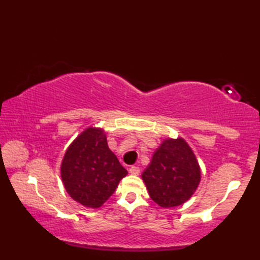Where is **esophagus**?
<instances>
[{"instance_id": "obj_1", "label": "esophagus", "mask_w": 260, "mask_h": 260, "mask_svg": "<svg viewBox=\"0 0 260 260\" xmlns=\"http://www.w3.org/2000/svg\"><path fill=\"white\" fill-rule=\"evenodd\" d=\"M140 168L139 167H131L129 168V173L133 175H139L140 174Z\"/></svg>"}]
</instances>
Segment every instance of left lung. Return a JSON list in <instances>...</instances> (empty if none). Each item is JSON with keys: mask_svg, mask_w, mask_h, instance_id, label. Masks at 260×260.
<instances>
[{"mask_svg": "<svg viewBox=\"0 0 260 260\" xmlns=\"http://www.w3.org/2000/svg\"><path fill=\"white\" fill-rule=\"evenodd\" d=\"M150 197L163 208L189 200L200 182V168L190 146L182 139L165 140L143 172Z\"/></svg>", "mask_w": 260, "mask_h": 260, "instance_id": "1", "label": "left lung"}]
</instances>
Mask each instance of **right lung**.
Masks as SVG:
<instances>
[{"instance_id": "1", "label": "right lung", "mask_w": 260, "mask_h": 260, "mask_svg": "<svg viewBox=\"0 0 260 260\" xmlns=\"http://www.w3.org/2000/svg\"><path fill=\"white\" fill-rule=\"evenodd\" d=\"M126 174V169L109 150L106 136L92 127L73 142L61 164V178L69 196L89 208L106 202Z\"/></svg>"}]
</instances>
